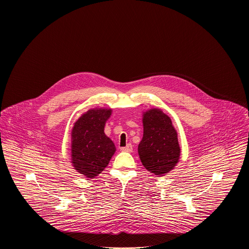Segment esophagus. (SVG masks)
Returning <instances> with one entry per match:
<instances>
[{"instance_id": "1", "label": "esophagus", "mask_w": 249, "mask_h": 249, "mask_svg": "<svg viewBox=\"0 0 249 249\" xmlns=\"http://www.w3.org/2000/svg\"><path fill=\"white\" fill-rule=\"evenodd\" d=\"M120 150L123 152H131L132 150V145L130 143H128L126 146H122L120 147Z\"/></svg>"}]
</instances>
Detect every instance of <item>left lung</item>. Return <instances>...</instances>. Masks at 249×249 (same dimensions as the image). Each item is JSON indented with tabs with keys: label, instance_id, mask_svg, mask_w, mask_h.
<instances>
[{
	"label": "left lung",
	"instance_id": "1",
	"mask_svg": "<svg viewBox=\"0 0 249 249\" xmlns=\"http://www.w3.org/2000/svg\"><path fill=\"white\" fill-rule=\"evenodd\" d=\"M143 134L138 154L143 167L162 177L175 169L180 159L178 131L171 119L159 108L142 113Z\"/></svg>",
	"mask_w": 249,
	"mask_h": 249
}]
</instances>
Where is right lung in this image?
<instances>
[{"instance_id": "obj_1", "label": "right lung", "mask_w": 249, "mask_h": 249, "mask_svg": "<svg viewBox=\"0 0 249 249\" xmlns=\"http://www.w3.org/2000/svg\"><path fill=\"white\" fill-rule=\"evenodd\" d=\"M111 114V108L89 109L73 124L71 165L87 178L91 179L100 175L116 152L114 142L105 133V126Z\"/></svg>"}]
</instances>
